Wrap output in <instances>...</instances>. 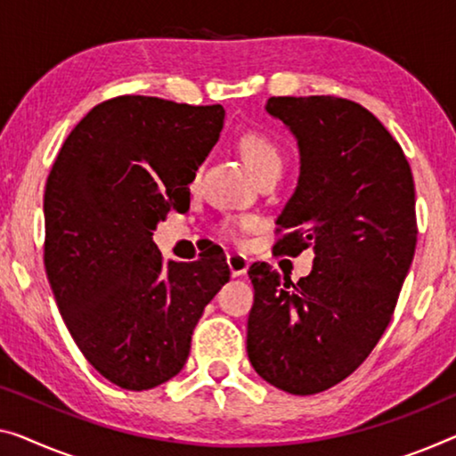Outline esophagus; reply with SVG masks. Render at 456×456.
Wrapping results in <instances>:
<instances>
[{
    "mask_svg": "<svg viewBox=\"0 0 456 456\" xmlns=\"http://www.w3.org/2000/svg\"><path fill=\"white\" fill-rule=\"evenodd\" d=\"M227 266L231 270V276H243L249 268V262L248 257H243L240 254H229L227 256Z\"/></svg>",
    "mask_w": 456,
    "mask_h": 456,
    "instance_id": "esophagus-1",
    "label": "esophagus"
}]
</instances>
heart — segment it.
<instances>
[{
    "label": "heart",
    "mask_w": 456,
    "mask_h": 456,
    "mask_svg": "<svg viewBox=\"0 0 456 456\" xmlns=\"http://www.w3.org/2000/svg\"><path fill=\"white\" fill-rule=\"evenodd\" d=\"M237 149H240L243 161L249 167V172L256 175H260L262 172H266L268 167H276L282 166V158L278 147L274 145V141L268 139L264 133L257 131H246L237 141ZM223 235L229 237V240H237V227L235 225H225L221 229Z\"/></svg>",
    "instance_id": "heart-1"
}]
</instances>
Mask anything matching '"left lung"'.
Masks as SVG:
<instances>
[{
    "label": "left lung",
    "instance_id": "1",
    "mask_svg": "<svg viewBox=\"0 0 456 456\" xmlns=\"http://www.w3.org/2000/svg\"><path fill=\"white\" fill-rule=\"evenodd\" d=\"M266 110L301 153L274 248H314L315 257L297 284L251 264L248 356L266 383L314 395L352 375L391 322L418 241L413 175L399 142L356 102L278 96Z\"/></svg>",
    "mask_w": 456,
    "mask_h": 456
}]
</instances>
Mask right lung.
I'll return each instance as SVG.
<instances>
[{"label":"right lung","mask_w":456,"mask_h":456,"mask_svg":"<svg viewBox=\"0 0 456 456\" xmlns=\"http://www.w3.org/2000/svg\"><path fill=\"white\" fill-rule=\"evenodd\" d=\"M221 104L118 96L65 139L45 188V268L73 342L102 377L145 391L178 375L227 264L163 262L153 231L190 205L219 141Z\"/></svg>","instance_id":"add662e5"}]
</instances>
